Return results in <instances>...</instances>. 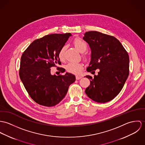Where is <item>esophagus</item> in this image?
<instances>
[{
	"instance_id": "1",
	"label": "esophagus",
	"mask_w": 145,
	"mask_h": 145,
	"mask_svg": "<svg viewBox=\"0 0 145 145\" xmlns=\"http://www.w3.org/2000/svg\"><path fill=\"white\" fill-rule=\"evenodd\" d=\"M82 76H80V75H77V76H76V78L77 80H80V78H82Z\"/></svg>"
}]
</instances>
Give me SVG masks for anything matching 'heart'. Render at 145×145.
Segmentation results:
<instances>
[{
  "mask_svg": "<svg viewBox=\"0 0 145 145\" xmlns=\"http://www.w3.org/2000/svg\"><path fill=\"white\" fill-rule=\"evenodd\" d=\"M73 44L76 47L80 53H84L87 49V44L83 39L77 38H76L73 41ZM65 46H63L60 49L58 54V57L61 60L64 59ZM83 68V65L80 63H72L70 62L65 66L66 70L71 73L78 74L80 72Z\"/></svg>",
  "mask_w": 145,
  "mask_h": 145,
  "instance_id": "b5f03b06",
  "label": "heart"
}]
</instances>
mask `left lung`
Returning a JSON list of instances; mask_svg holds the SVG:
<instances>
[{
  "label": "left lung",
  "mask_w": 145,
  "mask_h": 145,
  "mask_svg": "<svg viewBox=\"0 0 145 145\" xmlns=\"http://www.w3.org/2000/svg\"><path fill=\"white\" fill-rule=\"evenodd\" d=\"M89 45L91 61L87 72L99 71L94 77L87 75L90 86L85 91L87 96L98 103H106L117 96L129 74V56L115 37L96 31L85 33L83 38Z\"/></svg>",
  "instance_id": "1"
}]
</instances>
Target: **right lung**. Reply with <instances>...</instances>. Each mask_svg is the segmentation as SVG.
Returning a JSON list of instances; mask_svg holds the SVG:
<instances>
[{
	"instance_id": "obj_1",
	"label": "right lung",
	"mask_w": 145,
	"mask_h": 145,
	"mask_svg": "<svg viewBox=\"0 0 145 145\" xmlns=\"http://www.w3.org/2000/svg\"><path fill=\"white\" fill-rule=\"evenodd\" d=\"M71 33L52 34L33 41L23 53L19 76L25 88L37 103L52 107L59 103L66 95L69 86L76 80L74 74L63 76L50 73V68L61 64L59 52ZM63 69L59 70L63 73Z\"/></svg>"
}]
</instances>
